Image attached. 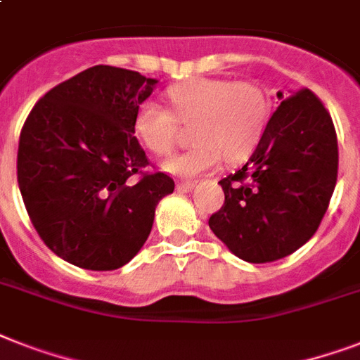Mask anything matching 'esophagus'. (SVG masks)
<instances>
[{
	"label": "esophagus",
	"mask_w": 360,
	"mask_h": 360,
	"mask_svg": "<svg viewBox=\"0 0 360 360\" xmlns=\"http://www.w3.org/2000/svg\"><path fill=\"white\" fill-rule=\"evenodd\" d=\"M194 186H196V183H194V181H179V183H177V191L188 192V191H192Z\"/></svg>",
	"instance_id": "34e87169"
}]
</instances>
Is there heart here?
Returning a JSON list of instances; mask_svg holds the SVG:
<instances>
[{"instance_id":"b5f03b06","label":"heart","mask_w":360,"mask_h":360,"mask_svg":"<svg viewBox=\"0 0 360 360\" xmlns=\"http://www.w3.org/2000/svg\"><path fill=\"white\" fill-rule=\"evenodd\" d=\"M174 114L160 104L141 103L134 115V132L151 153H172L179 124L191 127L194 146L174 155L164 168L175 175H198L226 162H239L259 143L267 123V98L248 80L194 78L168 89Z\"/></svg>"}]
</instances>
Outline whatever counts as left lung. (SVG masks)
Listing matches in <instances>:
<instances>
[{
    "label": "left lung",
    "instance_id": "left-lung-1",
    "mask_svg": "<svg viewBox=\"0 0 360 360\" xmlns=\"http://www.w3.org/2000/svg\"><path fill=\"white\" fill-rule=\"evenodd\" d=\"M278 91L256 151L220 181L224 205L209 228L237 257L269 263L290 256L318 231L338 177L330 114L310 89Z\"/></svg>",
    "mask_w": 360,
    "mask_h": 360
}]
</instances>
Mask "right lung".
<instances>
[{"label":"right lung","mask_w":360,"mask_h":360,"mask_svg":"<svg viewBox=\"0 0 360 360\" xmlns=\"http://www.w3.org/2000/svg\"><path fill=\"white\" fill-rule=\"evenodd\" d=\"M157 80L95 65L52 87L27 115L16 174L44 245L91 271L123 267L153 228L174 179L151 166L134 136L136 110Z\"/></svg>","instance_id":"right-lung-1"}]
</instances>
